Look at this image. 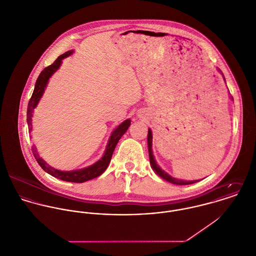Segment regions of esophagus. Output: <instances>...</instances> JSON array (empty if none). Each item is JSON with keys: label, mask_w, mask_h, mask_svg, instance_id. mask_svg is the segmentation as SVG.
Masks as SVG:
<instances>
[{"label": "esophagus", "mask_w": 256, "mask_h": 256, "mask_svg": "<svg viewBox=\"0 0 256 256\" xmlns=\"http://www.w3.org/2000/svg\"><path fill=\"white\" fill-rule=\"evenodd\" d=\"M138 116H141V115H138Z\"/></svg>", "instance_id": "obj_1"}]
</instances>
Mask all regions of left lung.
I'll return each instance as SVG.
<instances>
[{"mask_svg":"<svg viewBox=\"0 0 256 256\" xmlns=\"http://www.w3.org/2000/svg\"><path fill=\"white\" fill-rule=\"evenodd\" d=\"M220 74H222V72H220ZM224 76V74H222ZM226 82V80H224ZM148 151H149V158H150V164H151V167L152 169L154 170V172L159 176H161L162 178H164L165 180L172 182V184H194V182H200V180H178V178H172V176H170L168 172H166L165 170H162L160 168V166L157 164L156 160H155V157L153 155V150H152V141H153V134H152V130L151 129H148Z\"/></svg>","mask_w":256,"mask_h":256,"instance_id":"8db88e82","label":"left lung"}]
</instances>
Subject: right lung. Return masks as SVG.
Segmentation results:
<instances>
[{
  "instance_id": "1",
  "label": "right lung",
  "mask_w": 256,
  "mask_h": 256,
  "mask_svg": "<svg viewBox=\"0 0 256 256\" xmlns=\"http://www.w3.org/2000/svg\"><path fill=\"white\" fill-rule=\"evenodd\" d=\"M74 50H68L66 54H62L58 58V60L50 66L46 68L38 76L36 82V86L32 92V95L30 99L28 105V113H26V121H28V125L32 126V113H34V109L38 106L40 98L44 95V89L46 88V86L48 84L50 78L54 76V72H58V70L60 68L62 60L72 56L74 54ZM131 124V120L130 119H126L125 121H123L120 125H118L111 133L109 140L107 142L106 145V149L102 155V157L95 162L94 164L82 168V169H78V170H62L54 169V167H50L42 158H40L38 156V154L36 153V151H34V157L36 159V162L38 163V165L42 168V170L46 172L48 174H52L54 178H60L62 180L66 182H84L89 180L95 178L98 176H100L104 170L107 169L111 158H112V154L114 152V149L118 143V141L120 140V138L125 134V132L128 130L129 126ZM32 129L30 128V131Z\"/></svg>"
}]
</instances>
